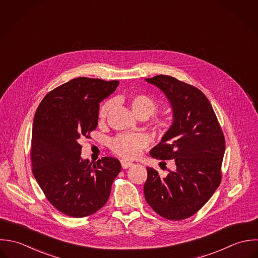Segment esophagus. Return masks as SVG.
Listing matches in <instances>:
<instances>
[{"mask_svg":"<svg viewBox=\"0 0 258 258\" xmlns=\"http://www.w3.org/2000/svg\"><path fill=\"white\" fill-rule=\"evenodd\" d=\"M121 165H122L123 169H127V168L131 167L133 165V163L129 162V161H126V160H121Z\"/></svg>","mask_w":258,"mask_h":258,"instance_id":"esophagus-1","label":"esophagus"}]
</instances>
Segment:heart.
I'll return each mask as SVG.
<instances>
[{
    "mask_svg": "<svg viewBox=\"0 0 258 258\" xmlns=\"http://www.w3.org/2000/svg\"><path fill=\"white\" fill-rule=\"evenodd\" d=\"M128 105L132 112L140 117L147 118L157 110L156 101L145 94H135L127 99ZM111 109V103L107 102L102 105L99 111V118L105 119ZM152 125L158 132H165L169 127V121L163 118H154ZM146 145V139L140 135H119L110 143L113 152L121 157L132 159L139 155L141 149Z\"/></svg>",
    "mask_w": 258,
    "mask_h": 258,
    "instance_id": "b5f03b06",
    "label": "heart"
}]
</instances>
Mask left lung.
Listing matches in <instances>:
<instances>
[{"instance_id":"left-lung-1","label":"left lung","mask_w":258,"mask_h":258,"mask_svg":"<svg viewBox=\"0 0 258 258\" xmlns=\"http://www.w3.org/2000/svg\"><path fill=\"white\" fill-rule=\"evenodd\" d=\"M145 81L164 93L173 113L169 129L150 155L173 159L175 169L162 177L147 167L144 196L160 216L182 220L195 214L219 186L224 136L210 102L199 89L167 75Z\"/></svg>"}]
</instances>
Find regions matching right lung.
Returning a JSON list of instances; mask_svg holds the SVG:
<instances>
[{
    "label": "right lung",
    "mask_w": 258,
    "mask_h": 258,
    "mask_svg": "<svg viewBox=\"0 0 258 258\" xmlns=\"http://www.w3.org/2000/svg\"><path fill=\"white\" fill-rule=\"evenodd\" d=\"M118 85L116 80L75 78L48 93L36 111L33 174L50 203L68 216L85 217L102 208L121 171L116 158L83 159L80 144L98 125L99 104Z\"/></svg>",
    "instance_id": "add662e5"
}]
</instances>
